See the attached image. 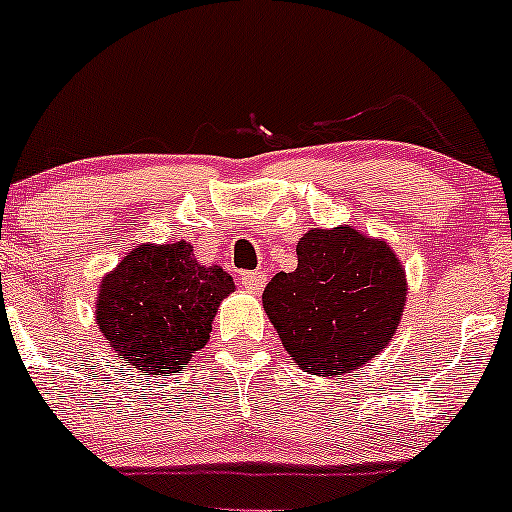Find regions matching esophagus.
I'll list each match as a JSON object with an SVG mask.
<instances>
[{
    "instance_id": "34e87169",
    "label": "esophagus",
    "mask_w": 512,
    "mask_h": 512,
    "mask_svg": "<svg viewBox=\"0 0 512 512\" xmlns=\"http://www.w3.org/2000/svg\"><path fill=\"white\" fill-rule=\"evenodd\" d=\"M240 281L250 293H260L262 286L267 284V274L264 272H243L240 274Z\"/></svg>"
}]
</instances>
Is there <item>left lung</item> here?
I'll return each instance as SVG.
<instances>
[{"label": "left lung", "mask_w": 512, "mask_h": 512, "mask_svg": "<svg viewBox=\"0 0 512 512\" xmlns=\"http://www.w3.org/2000/svg\"><path fill=\"white\" fill-rule=\"evenodd\" d=\"M296 255L298 267L262 293L267 317L305 373H354L395 337L407 305L402 262L385 240L354 226L313 228Z\"/></svg>", "instance_id": "1"}]
</instances>
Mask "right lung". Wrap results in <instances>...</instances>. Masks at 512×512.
Instances as JSON below:
<instances>
[{"mask_svg": "<svg viewBox=\"0 0 512 512\" xmlns=\"http://www.w3.org/2000/svg\"><path fill=\"white\" fill-rule=\"evenodd\" d=\"M233 276L199 264L185 240L129 250L98 286L96 325L120 361L146 375L178 373L209 342Z\"/></svg>", "mask_w": 512, "mask_h": 512, "instance_id": "add662e5", "label": "right lung"}]
</instances>
